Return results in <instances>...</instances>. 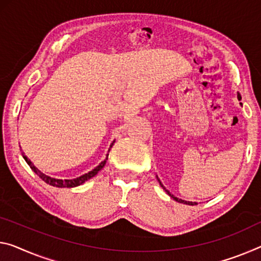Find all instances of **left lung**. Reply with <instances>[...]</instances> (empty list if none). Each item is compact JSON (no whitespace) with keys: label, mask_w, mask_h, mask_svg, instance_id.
<instances>
[{"label":"left lung","mask_w":261,"mask_h":261,"mask_svg":"<svg viewBox=\"0 0 261 261\" xmlns=\"http://www.w3.org/2000/svg\"><path fill=\"white\" fill-rule=\"evenodd\" d=\"M238 99H242V97H240V94H239V93H238ZM160 184H161V187L163 188V189H164V190H166V188H164V187L162 186V183H161V182H160ZM166 191H167V194H168V195H169V196H171V197H172V198H174L175 200H177V202H179V203H184V204H188V205H194V204H196L195 202H187V200H182V199H178L177 197H175V196H174V195H171V194H170V192H169V191H168V190H166Z\"/></svg>","instance_id":"left-lung-1"}]
</instances>
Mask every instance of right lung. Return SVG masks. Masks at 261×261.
Segmentation results:
<instances>
[{
  "mask_svg": "<svg viewBox=\"0 0 261 261\" xmlns=\"http://www.w3.org/2000/svg\"><path fill=\"white\" fill-rule=\"evenodd\" d=\"M112 144H113V143H112ZM112 144H111V147H112ZM22 155H23L24 160H25V161H27V163L29 164V167L31 168V169H33V170L36 172V174H37V175L39 176V177H41V178L43 179L44 182L47 183V184H50V186H52V187H57V188H73V187L80 186V184H83L84 182L87 181V179H90V178L93 177V176L97 175L98 171L101 170L102 168H103V166H105L106 160H107V158H106L101 163L99 164L98 167H95L93 170L90 171V172H87V174H85V175L80 176V177L73 178V179H57V178H52V177H50V176L44 175L43 172L39 171V170L37 169V168H36V167L34 166L33 162H31L30 160L28 159L25 155H24L23 153H22Z\"/></svg>",
  "mask_w": 261,
  "mask_h": 261,
  "instance_id": "add662e5",
  "label": "right lung"
}]
</instances>
